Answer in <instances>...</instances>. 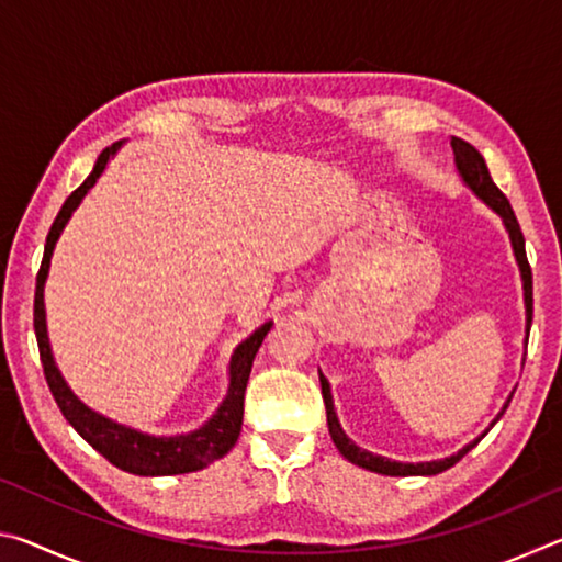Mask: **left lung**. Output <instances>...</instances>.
<instances>
[{"instance_id": "1", "label": "left lung", "mask_w": 562, "mask_h": 562, "mask_svg": "<svg viewBox=\"0 0 562 562\" xmlns=\"http://www.w3.org/2000/svg\"><path fill=\"white\" fill-rule=\"evenodd\" d=\"M451 148H453V160H456V170H459V176L463 180V186L471 190V193L479 198V201L486 203L493 213H496L503 227H506V233L510 237V247H513V255H516V262H518V270H520V280H522V302H526V345H528V331H530V322H532V272H530V265L526 258V240H522V233H520V225L516 221V213H513V207L508 203V198L501 193L498 186L493 183V178L488 173V166L483 156L475 150L471 144H465L461 138H451ZM319 384H322V396H325V408H327V426H329V436L335 446L339 449V453L345 456L347 461H351L355 465H361V469L367 471H374V473H382V475H436L446 469H451V465L459 463L465 453H469L475 443H479L483 436H486L493 424L498 422L506 412L510 398H513V389L510 396L506 398V404L498 412V416L493 418L491 426L481 436H475L471 443H465L461 451H456L451 456H446V459L439 461H418V463H404V461H392V459H384V456H376L372 451L361 449L355 441L349 439L341 429L337 412H335V398H331V386L325 379V374L319 372Z\"/></svg>"}]
</instances>
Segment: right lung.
I'll return each mask as SVG.
<instances>
[{"instance_id":"right-lung-1","label":"right lung","mask_w":562,"mask_h":562,"mask_svg":"<svg viewBox=\"0 0 562 562\" xmlns=\"http://www.w3.org/2000/svg\"><path fill=\"white\" fill-rule=\"evenodd\" d=\"M121 146L123 140L109 146L97 158L89 178L83 180V183L76 188L69 198H66V203L61 205L59 215H56L49 235H46L44 258H42L40 274H36V292H34V331H36V341H40L44 376L56 398V404H59L61 414L66 416V422H69L74 429L79 431L81 439H87L93 449L103 456V459H109L113 465H116V469L128 471L133 475L193 473V471L205 469V465H211L217 459H223V456L235 446L237 436H240L245 386H247V379H250L252 359L260 351L268 331L272 329V319L265 322L262 327L255 329L250 337L243 339L240 345L233 349L231 367H227V376H231V382H227V394L223 402L217 404L215 414L193 431L170 434V436H156V434L133 429V426L113 422V418L93 412L91 406L83 404L81 398L71 392V386L66 384L59 367H56L49 331H46L44 284H46V278H49L54 247L59 243L66 223L71 221L74 211L81 205L89 190L97 186V180L101 178L103 170H106L109 160L119 154Z\"/></svg>"}]
</instances>
